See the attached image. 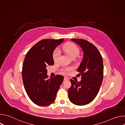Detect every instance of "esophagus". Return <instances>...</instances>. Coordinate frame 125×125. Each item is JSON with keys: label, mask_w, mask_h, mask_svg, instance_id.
Instances as JSON below:
<instances>
[{"label": "esophagus", "mask_w": 125, "mask_h": 125, "mask_svg": "<svg viewBox=\"0 0 125 125\" xmlns=\"http://www.w3.org/2000/svg\"><path fill=\"white\" fill-rule=\"evenodd\" d=\"M64 80H65V81L69 80V79H68L67 77H64Z\"/></svg>", "instance_id": "esophagus-1"}]
</instances>
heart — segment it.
I'll return each instance as SVG.
<instances>
[{"mask_svg": "<svg viewBox=\"0 0 125 125\" xmlns=\"http://www.w3.org/2000/svg\"><path fill=\"white\" fill-rule=\"evenodd\" d=\"M63 49L72 58L77 57L79 54V49L78 47L74 43L72 42H68L66 43L63 46ZM60 56V51L58 48H56L53 51V59L55 62L58 60ZM71 68H67L65 69V71H70Z\"/></svg>", "mask_w": 125, "mask_h": 125, "instance_id": "obj_1", "label": "heart"}]
</instances>
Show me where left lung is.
Listing matches in <instances>:
<instances>
[{
	"mask_svg": "<svg viewBox=\"0 0 125 125\" xmlns=\"http://www.w3.org/2000/svg\"><path fill=\"white\" fill-rule=\"evenodd\" d=\"M78 44L82 49L83 57L77 69L78 76H82L80 82L72 79L68 90L70 101L77 105H84L91 103L98 93L103 77V59L96 47L82 39L71 40Z\"/></svg>",
	"mask_w": 125,
	"mask_h": 125,
	"instance_id": "8db88e82",
	"label": "left lung"
}]
</instances>
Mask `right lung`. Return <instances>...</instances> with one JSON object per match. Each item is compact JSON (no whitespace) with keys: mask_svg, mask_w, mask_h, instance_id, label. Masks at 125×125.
<instances>
[{"mask_svg":"<svg viewBox=\"0 0 125 125\" xmlns=\"http://www.w3.org/2000/svg\"><path fill=\"white\" fill-rule=\"evenodd\" d=\"M64 39L40 41L26 54L23 65L22 79L30 99L39 106H47L55 100L64 77L58 75L48 79L47 67L54 64L53 53Z\"/></svg>","mask_w":125,"mask_h":125,"instance_id":"1","label":"right lung"}]
</instances>
